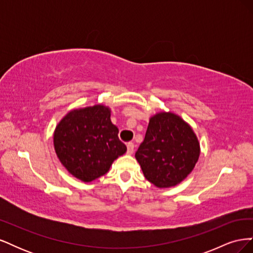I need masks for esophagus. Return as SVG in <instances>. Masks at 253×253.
<instances>
[{"mask_svg": "<svg viewBox=\"0 0 253 253\" xmlns=\"http://www.w3.org/2000/svg\"><path fill=\"white\" fill-rule=\"evenodd\" d=\"M126 148H127V154H129V155H131V154H133V152H134V143L133 142H127L126 143Z\"/></svg>", "mask_w": 253, "mask_h": 253, "instance_id": "1", "label": "esophagus"}]
</instances>
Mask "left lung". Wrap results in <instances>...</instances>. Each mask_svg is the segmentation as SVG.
Instances as JSON below:
<instances>
[{
	"instance_id": "8db88e82",
	"label": "left lung",
	"mask_w": 253,
	"mask_h": 253,
	"mask_svg": "<svg viewBox=\"0 0 253 253\" xmlns=\"http://www.w3.org/2000/svg\"><path fill=\"white\" fill-rule=\"evenodd\" d=\"M200 142L187 122L171 112L152 116L135 157L144 177L157 188L178 185L192 172Z\"/></svg>"
}]
</instances>
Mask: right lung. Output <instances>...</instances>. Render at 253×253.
<instances>
[{"instance_id":"obj_1","label":"right lung","mask_w":253,"mask_h":253,"mask_svg":"<svg viewBox=\"0 0 253 253\" xmlns=\"http://www.w3.org/2000/svg\"><path fill=\"white\" fill-rule=\"evenodd\" d=\"M118 132L110 108L96 104L68 112L56 126L53 147L68 173L89 182L108 173L114 160L126 152Z\"/></svg>"}]
</instances>
